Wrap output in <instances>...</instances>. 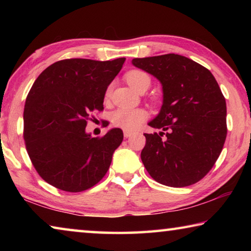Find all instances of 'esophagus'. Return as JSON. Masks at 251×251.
<instances>
[{
  "label": "esophagus",
  "mask_w": 251,
  "mask_h": 251,
  "mask_svg": "<svg viewBox=\"0 0 251 251\" xmlns=\"http://www.w3.org/2000/svg\"><path fill=\"white\" fill-rule=\"evenodd\" d=\"M134 133H133V131H130V130H124V137L125 138H128V137H130V136L131 135H133Z\"/></svg>",
  "instance_id": "1"
}]
</instances>
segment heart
<instances>
[{"mask_svg":"<svg viewBox=\"0 0 251 251\" xmlns=\"http://www.w3.org/2000/svg\"><path fill=\"white\" fill-rule=\"evenodd\" d=\"M125 78L135 91L141 92L147 90L151 85V77L146 72L142 70H131L127 72ZM112 93V85H109L105 92V99L107 100ZM148 114L143 108H118L112 114L113 124L126 130H134L146 121Z\"/></svg>","mask_w":251,"mask_h":251,"instance_id":"1","label":"heart"}]
</instances>
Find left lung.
I'll return each instance as SVG.
<instances>
[{
	"label": "left lung",
	"instance_id": "8db88e82",
	"mask_svg": "<svg viewBox=\"0 0 251 251\" xmlns=\"http://www.w3.org/2000/svg\"><path fill=\"white\" fill-rule=\"evenodd\" d=\"M131 63L163 86L160 112L148 123L163 131L144 134L141 157L148 174L169 187L202 179L218 159L227 136L226 100L217 80L206 67L178 54L134 58Z\"/></svg>",
	"mask_w": 251,
	"mask_h": 251
}]
</instances>
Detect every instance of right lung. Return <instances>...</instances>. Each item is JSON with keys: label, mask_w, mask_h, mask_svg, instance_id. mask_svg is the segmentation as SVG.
I'll return each mask as SVG.
<instances>
[{"label": "right lung", "mask_w": 251, "mask_h": 251, "mask_svg": "<svg viewBox=\"0 0 251 251\" xmlns=\"http://www.w3.org/2000/svg\"><path fill=\"white\" fill-rule=\"evenodd\" d=\"M125 59H62L34 82L25 101L23 136L34 168L50 185L78 193L107 173L123 131L92 137L85 127L92 113L104 109L105 92Z\"/></svg>", "instance_id": "right-lung-1"}]
</instances>
